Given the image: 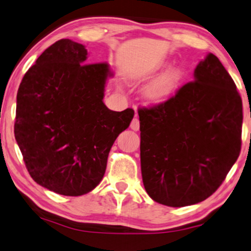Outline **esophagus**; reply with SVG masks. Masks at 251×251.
<instances>
[{
    "mask_svg": "<svg viewBox=\"0 0 251 251\" xmlns=\"http://www.w3.org/2000/svg\"><path fill=\"white\" fill-rule=\"evenodd\" d=\"M130 128H131L134 131L140 130V120H138L137 117H134V119H132L131 123H130Z\"/></svg>",
    "mask_w": 251,
    "mask_h": 251,
    "instance_id": "34e87169",
    "label": "esophagus"
}]
</instances>
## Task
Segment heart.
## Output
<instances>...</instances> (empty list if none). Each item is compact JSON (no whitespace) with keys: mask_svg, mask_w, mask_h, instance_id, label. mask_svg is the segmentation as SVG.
I'll use <instances>...</instances> for the list:
<instances>
[{"mask_svg":"<svg viewBox=\"0 0 251 251\" xmlns=\"http://www.w3.org/2000/svg\"><path fill=\"white\" fill-rule=\"evenodd\" d=\"M176 81H177V75H176V73H168L166 75L162 76V78L158 79L156 82H153L152 85H151V87L149 89L150 94L152 95L153 98L163 97V95H165L166 93L172 88V86L175 85Z\"/></svg>","mask_w":251,"mask_h":251,"instance_id":"heart-1","label":"heart"}]
</instances>
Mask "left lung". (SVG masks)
Returning a JSON list of instances; mask_svg holds the SVG:
<instances>
[{
    "instance_id": "left-lung-1",
    "label": "left lung",
    "mask_w": 251,
    "mask_h": 251,
    "mask_svg": "<svg viewBox=\"0 0 251 251\" xmlns=\"http://www.w3.org/2000/svg\"><path fill=\"white\" fill-rule=\"evenodd\" d=\"M144 188L156 202L184 207L220 187L239 158L242 99L219 58L208 53L194 80L173 97L138 108Z\"/></svg>"
}]
</instances>
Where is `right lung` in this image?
<instances>
[{
  "mask_svg": "<svg viewBox=\"0 0 251 251\" xmlns=\"http://www.w3.org/2000/svg\"><path fill=\"white\" fill-rule=\"evenodd\" d=\"M85 46L60 39L39 55L17 92L15 138L31 178L78 197L100 184L114 142L135 111L103 103L107 63L87 64Z\"/></svg>",
  "mask_w": 251,
  "mask_h": 251,
  "instance_id": "obj_1",
  "label": "right lung"
}]
</instances>
